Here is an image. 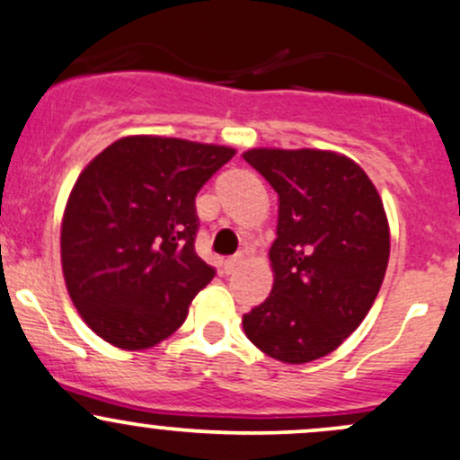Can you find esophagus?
I'll return each mask as SVG.
<instances>
[{"label":"esophagus","mask_w":460,"mask_h":460,"mask_svg":"<svg viewBox=\"0 0 460 460\" xmlns=\"http://www.w3.org/2000/svg\"><path fill=\"white\" fill-rule=\"evenodd\" d=\"M240 257H229V260H225L222 261V272H225V275H231V272H235V269H238L240 266Z\"/></svg>","instance_id":"34e87169"}]
</instances>
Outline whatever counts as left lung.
<instances>
[{
  "label": "left lung",
  "mask_w": 460,
  "mask_h": 460,
  "mask_svg": "<svg viewBox=\"0 0 460 460\" xmlns=\"http://www.w3.org/2000/svg\"><path fill=\"white\" fill-rule=\"evenodd\" d=\"M279 196L270 295L242 316L257 349L288 365L319 360L369 314L391 253L380 194L349 156L330 150H246Z\"/></svg>",
  "instance_id": "8db88e82"
}]
</instances>
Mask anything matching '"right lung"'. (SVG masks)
<instances>
[{
	"label": "right lung",
	"instance_id": "add662e5",
	"mask_svg": "<svg viewBox=\"0 0 460 460\" xmlns=\"http://www.w3.org/2000/svg\"><path fill=\"white\" fill-rule=\"evenodd\" d=\"M234 148L130 135L75 181L60 261L75 310L100 338L137 351L174 334L216 270L194 251L196 194Z\"/></svg>",
	"mask_w": 460,
	"mask_h": 460
}]
</instances>
